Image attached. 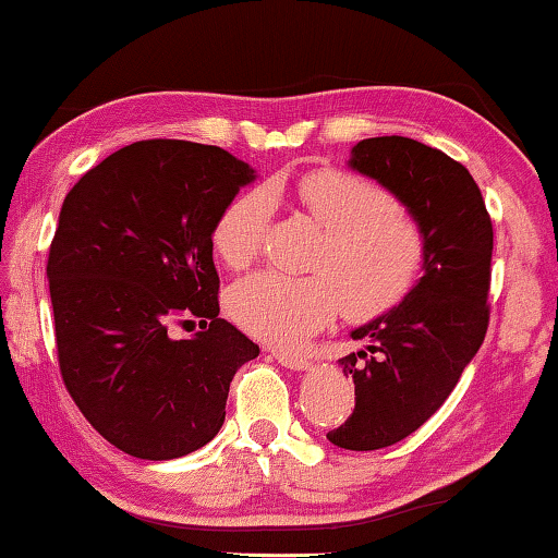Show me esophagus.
Returning <instances> with one entry per match:
<instances>
[{"label": "esophagus", "mask_w": 558, "mask_h": 558, "mask_svg": "<svg viewBox=\"0 0 558 558\" xmlns=\"http://www.w3.org/2000/svg\"><path fill=\"white\" fill-rule=\"evenodd\" d=\"M272 355H276V360L282 367L298 369V373H303V369L311 367V362H307L303 355H288V352H272Z\"/></svg>", "instance_id": "34e87169"}]
</instances>
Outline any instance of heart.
Instances as JSON below:
<instances>
[{
	"label": "heart",
	"mask_w": 558,
	"mask_h": 558,
	"mask_svg": "<svg viewBox=\"0 0 558 558\" xmlns=\"http://www.w3.org/2000/svg\"><path fill=\"white\" fill-rule=\"evenodd\" d=\"M295 196L323 228L311 270L293 278L263 270L233 286V320L265 342L295 348L338 311L355 320L390 311L414 288L424 260V238L392 193L340 168L305 173ZM270 193L247 191L228 203L214 228V247L231 268H245L260 251L270 218Z\"/></svg>",
	"instance_id": "b5f03b06"
}]
</instances>
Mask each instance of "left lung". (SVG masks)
<instances>
[{
    "label": "left lung",
    "instance_id": "1",
    "mask_svg": "<svg viewBox=\"0 0 558 558\" xmlns=\"http://www.w3.org/2000/svg\"><path fill=\"white\" fill-rule=\"evenodd\" d=\"M348 166L390 191L424 238L422 278L400 305L350 332L365 350L338 360L355 383V410L327 439L373 452L420 429L482 348L494 233L480 185L437 148L404 136L362 138Z\"/></svg>",
    "mask_w": 558,
    "mask_h": 558
}]
</instances>
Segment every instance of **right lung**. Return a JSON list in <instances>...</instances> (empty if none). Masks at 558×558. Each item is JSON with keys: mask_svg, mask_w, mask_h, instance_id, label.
Returning a JSON list of instances; mask_svg holds the SVG:
<instances>
[{"mask_svg": "<svg viewBox=\"0 0 558 558\" xmlns=\"http://www.w3.org/2000/svg\"><path fill=\"white\" fill-rule=\"evenodd\" d=\"M255 168L218 146L154 138L119 148L66 193L49 247L61 377L99 435L175 459L218 435L233 375L260 355L218 317L214 228ZM202 320L175 341L167 325Z\"/></svg>", "mask_w": 558, "mask_h": 558, "instance_id": "right-lung-1", "label": "right lung"}]
</instances>
